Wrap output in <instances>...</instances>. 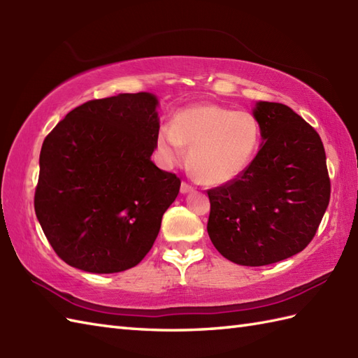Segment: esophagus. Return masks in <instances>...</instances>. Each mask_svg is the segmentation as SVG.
<instances>
[{
    "label": "esophagus",
    "mask_w": 358,
    "mask_h": 358,
    "mask_svg": "<svg viewBox=\"0 0 358 358\" xmlns=\"http://www.w3.org/2000/svg\"><path fill=\"white\" fill-rule=\"evenodd\" d=\"M194 189H195V187H194L191 183H187V181H183V183H181L180 191H181V194H187V192H192Z\"/></svg>",
    "instance_id": "esophagus-1"
}]
</instances>
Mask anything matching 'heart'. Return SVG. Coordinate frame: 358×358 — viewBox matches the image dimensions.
<instances>
[{"instance_id": "1", "label": "heart", "mask_w": 358, "mask_h": 358, "mask_svg": "<svg viewBox=\"0 0 358 358\" xmlns=\"http://www.w3.org/2000/svg\"><path fill=\"white\" fill-rule=\"evenodd\" d=\"M260 126L248 112L220 104H196L180 110L172 126L157 134V150L167 163H189L203 185L218 186L238 178L260 146Z\"/></svg>"}]
</instances>
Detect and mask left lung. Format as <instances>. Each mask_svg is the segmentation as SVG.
Segmentation results:
<instances>
[{
  "mask_svg": "<svg viewBox=\"0 0 358 358\" xmlns=\"http://www.w3.org/2000/svg\"><path fill=\"white\" fill-rule=\"evenodd\" d=\"M254 117L263 144L238 178L208 189V234L227 260L243 266L277 263L301 252L331 199L320 135L280 103L260 101Z\"/></svg>",
  "mask_w": 358,
  "mask_h": 358,
  "instance_id": "obj_1",
  "label": "left lung"
}]
</instances>
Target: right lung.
Returning <instances> with one entry per match:
<instances>
[{
  "label": "right lung",
  "instance_id": "1",
  "mask_svg": "<svg viewBox=\"0 0 358 358\" xmlns=\"http://www.w3.org/2000/svg\"><path fill=\"white\" fill-rule=\"evenodd\" d=\"M157 104L146 92L90 100L44 138L35 214L69 266L121 272L154 245L181 185L150 159L159 129Z\"/></svg>",
  "mask_w": 358,
  "mask_h": 358
}]
</instances>
